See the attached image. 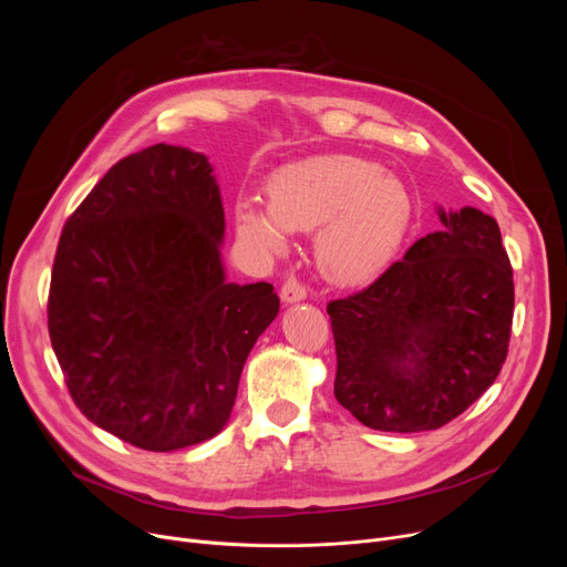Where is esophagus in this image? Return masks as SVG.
I'll use <instances>...</instances> for the list:
<instances>
[{
    "instance_id": "1",
    "label": "esophagus",
    "mask_w": 567,
    "mask_h": 567,
    "mask_svg": "<svg viewBox=\"0 0 567 567\" xmlns=\"http://www.w3.org/2000/svg\"><path fill=\"white\" fill-rule=\"evenodd\" d=\"M280 296H282L285 303H299V301H303L306 296H308V289H306V285H301L296 278H287L282 289H280Z\"/></svg>"
}]
</instances>
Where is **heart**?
<instances>
[{
    "instance_id": "obj_1",
    "label": "heart",
    "mask_w": 567,
    "mask_h": 567,
    "mask_svg": "<svg viewBox=\"0 0 567 567\" xmlns=\"http://www.w3.org/2000/svg\"><path fill=\"white\" fill-rule=\"evenodd\" d=\"M406 186L377 163L326 154L289 165L268 182V204L236 202V229L257 248L280 255L287 231H315L319 274L340 287L379 278L411 227Z\"/></svg>"
}]
</instances>
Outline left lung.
<instances>
[{
  "mask_svg": "<svg viewBox=\"0 0 567 567\" xmlns=\"http://www.w3.org/2000/svg\"><path fill=\"white\" fill-rule=\"evenodd\" d=\"M439 218L441 231L326 308L336 398L372 430L443 427L489 389L508 355L515 285L496 220L473 206L439 208Z\"/></svg>",
  "mask_w": 567,
  "mask_h": 567,
  "instance_id": "obj_1",
  "label": "left lung"
}]
</instances>
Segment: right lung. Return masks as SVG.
<instances>
[{"mask_svg": "<svg viewBox=\"0 0 567 567\" xmlns=\"http://www.w3.org/2000/svg\"><path fill=\"white\" fill-rule=\"evenodd\" d=\"M214 167L154 144L118 161L59 238L48 331L69 393L101 430L169 453L216 436L274 285L227 282Z\"/></svg>", "mask_w": 567, "mask_h": 567, "instance_id": "right-lung-1", "label": "right lung"}]
</instances>
